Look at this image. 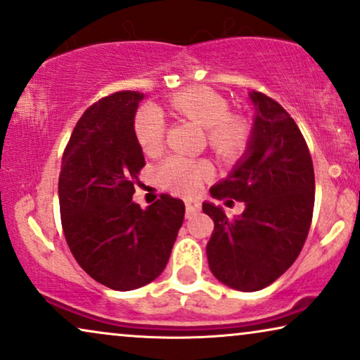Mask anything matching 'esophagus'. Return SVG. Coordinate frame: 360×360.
<instances>
[{"label": "esophagus", "mask_w": 360, "mask_h": 360, "mask_svg": "<svg viewBox=\"0 0 360 360\" xmlns=\"http://www.w3.org/2000/svg\"><path fill=\"white\" fill-rule=\"evenodd\" d=\"M185 207H187V217H192L193 214H197V212H200L202 203L195 200V198H188V200L185 202Z\"/></svg>", "instance_id": "1"}]
</instances>
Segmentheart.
Wrapping results in <instances>:
<instances>
[{"label": "heart", "instance_id": "obj_1", "mask_svg": "<svg viewBox=\"0 0 360 360\" xmlns=\"http://www.w3.org/2000/svg\"><path fill=\"white\" fill-rule=\"evenodd\" d=\"M172 108L207 130L210 148L225 160H235L245 152L252 140V125L240 115L230 113L229 101L214 90L195 86L172 96ZM135 135L146 153L155 152L165 136V120L158 108L148 105L139 110ZM163 185L176 193H193L203 180L212 176V167L205 160L173 155L158 168Z\"/></svg>", "mask_w": 360, "mask_h": 360}]
</instances>
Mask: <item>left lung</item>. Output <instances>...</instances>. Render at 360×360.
Instances as JSON below:
<instances>
[{
  "instance_id": "1",
  "label": "left lung",
  "mask_w": 360,
  "mask_h": 360,
  "mask_svg": "<svg viewBox=\"0 0 360 360\" xmlns=\"http://www.w3.org/2000/svg\"><path fill=\"white\" fill-rule=\"evenodd\" d=\"M248 96L255 106L250 143L227 179L210 188L217 200L233 198L245 210L229 219L215 203L202 208L215 225L207 243L212 274L235 290L255 292L277 281L302 250L316 179L294 118L264 93Z\"/></svg>"
}]
</instances>
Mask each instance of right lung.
<instances>
[{
  "instance_id": "obj_1",
  "label": "right lung",
  "mask_w": 360,
  "mask_h": 360,
  "mask_svg": "<svg viewBox=\"0 0 360 360\" xmlns=\"http://www.w3.org/2000/svg\"><path fill=\"white\" fill-rule=\"evenodd\" d=\"M143 93L118 91L91 105L70 136L58 197L66 243L96 282L133 290L163 272L185 203L163 193L145 210L131 200L145 167L135 135Z\"/></svg>"
}]
</instances>
